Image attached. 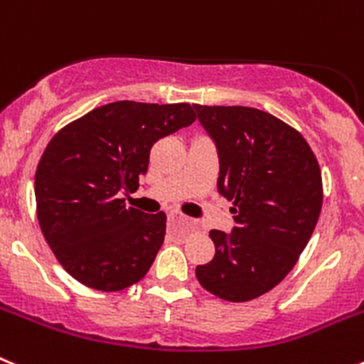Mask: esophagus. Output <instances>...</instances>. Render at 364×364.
Returning a JSON list of instances; mask_svg holds the SVG:
<instances>
[{
    "instance_id": "34e87169",
    "label": "esophagus",
    "mask_w": 364,
    "mask_h": 364,
    "mask_svg": "<svg viewBox=\"0 0 364 364\" xmlns=\"http://www.w3.org/2000/svg\"><path fill=\"white\" fill-rule=\"evenodd\" d=\"M169 220H171V222H176V220H184V218L178 217V215H169Z\"/></svg>"
}]
</instances>
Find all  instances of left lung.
I'll return each mask as SVG.
<instances>
[{"label":"left lung","mask_w":364,"mask_h":364,"mask_svg":"<svg viewBox=\"0 0 364 364\" xmlns=\"http://www.w3.org/2000/svg\"><path fill=\"white\" fill-rule=\"evenodd\" d=\"M217 146L218 193L233 202L231 233L211 230L215 257L202 288L231 302L260 297L291 272L323 208V178L299 131L242 105H193Z\"/></svg>","instance_id":"8db88e82"}]
</instances>
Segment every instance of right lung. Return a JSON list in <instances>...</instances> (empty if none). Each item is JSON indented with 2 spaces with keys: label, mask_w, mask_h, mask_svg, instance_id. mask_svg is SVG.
Instances as JSON below:
<instances>
[{
  "label": "right lung",
  "mask_w": 364,
  "mask_h": 364,
  "mask_svg": "<svg viewBox=\"0 0 364 364\" xmlns=\"http://www.w3.org/2000/svg\"><path fill=\"white\" fill-rule=\"evenodd\" d=\"M197 120L189 104L112 102L58 131L38 164L41 233L70 277L100 291L129 288L149 272L166 213L127 208L154 142Z\"/></svg>",
  "instance_id": "add662e5"
}]
</instances>
